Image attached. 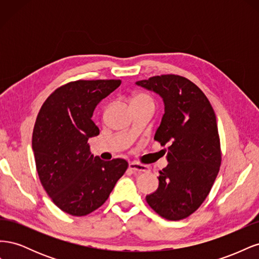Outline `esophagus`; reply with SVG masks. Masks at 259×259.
<instances>
[{"label": "esophagus", "mask_w": 259, "mask_h": 259, "mask_svg": "<svg viewBox=\"0 0 259 259\" xmlns=\"http://www.w3.org/2000/svg\"><path fill=\"white\" fill-rule=\"evenodd\" d=\"M128 168L133 171H138V173H146V171H149V166L144 165V164H140L138 162H131L128 164Z\"/></svg>", "instance_id": "1"}]
</instances>
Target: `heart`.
Instances as JSON below:
<instances>
[{
    "instance_id": "heart-1",
    "label": "heart",
    "mask_w": 259,
    "mask_h": 259,
    "mask_svg": "<svg viewBox=\"0 0 259 259\" xmlns=\"http://www.w3.org/2000/svg\"><path fill=\"white\" fill-rule=\"evenodd\" d=\"M135 103H149V104H153V99L147 95V94L144 93H137L134 96L132 97V104Z\"/></svg>"
}]
</instances>
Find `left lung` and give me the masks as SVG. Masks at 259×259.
I'll return each instance as SVG.
<instances>
[{"instance_id":"obj_1","label":"left lung","mask_w":259,"mask_h":259,"mask_svg":"<svg viewBox=\"0 0 259 259\" xmlns=\"http://www.w3.org/2000/svg\"><path fill=\"white\" fill-rule=\"evenodd\" d=\"M164 101L154 139L169 145L168 164L147 203L161 217L179 221L197 210L209 193L222 163L216 115L207 97L184 76L164 74L136 82Z\"/></svg>"}]
</instances>
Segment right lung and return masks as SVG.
I'll list each match as a JSON object with an SVG mask.
<instances>
[{
	"mask_svg": "<svg viewBox=\"0 0 259 259\" xmlns=\"http://www.w3.org/2000/svg\"><path fill=\"white\" fill-rule=\"evenodd\" d=\"M121 80H79L60 86L37 114L32 149L41 184L52 201L72 216L97 209L109 198L128 163L103 161L91 153L88 140L99 135L92 120L96 106Z\"/></svg>",
	"mask_w": 259,
	"mask_h": 259,
	"instance_id": "right-lung-1",
	"label": "right lung"
}]
</instances>
